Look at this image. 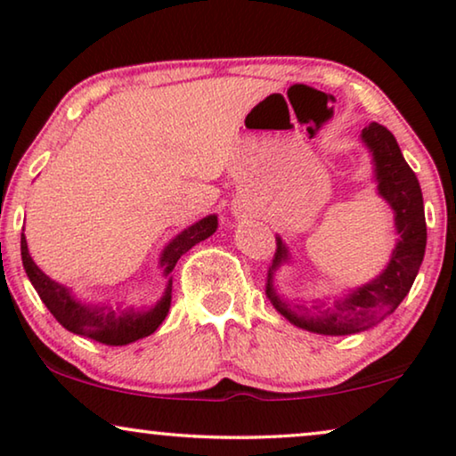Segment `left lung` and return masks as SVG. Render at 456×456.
<instances>
[{"instance_id":"obj_1","label":"left lung","mask_w":456,"mask_h":456,"mask_svg":"<svg viewBox=\"0 0 456 456\" xmlns=\"http://www.w3.org/2000/svg\"><path fill=\"white\" fill-rule=\"evenodd\" d=\"M361 142L371 153L378 195L395 211L398 239L392 248L388 265L370 282L346 290L332 303L315 301L314 305L286 301L273 286L276 272L292 261L290 248L280 236H276L278 248L267 270L265 295L273 309L297 328L314 334L346 336L376 326L407 297L426 255L428 230L421 186L415 172L404 161L395 134L382 124L371 122L370 126L361 130Z\"/></svg>"}]
</instances>
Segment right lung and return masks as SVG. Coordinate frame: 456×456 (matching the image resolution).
<instances>
[{
	"label": "right lung",
	"instance_id": "add662e5",
	"mask_svg": "<svg viewBox=\"0 0 456 456\" xmlns=\"http://www.w3.org/2000/svg\"><path fill=\"white\" fill-rule=\"evenodd\" d=\"M217 230V216H205L203 220L184 228L183 232L174 236V239L164 247L159 255V270L166 278L164 295L153 307L149 309H134V307H110V305H99L91 301H83L68 286L55 282L47 276L45 272L39 270L33 257L28 253L27 236H20V255L24 272L35 286L37 295L45 303V307L52 311V315L64 326L68 332L85 336L102 345L110 346H124L130 342L145 338L153 334L166 320L167 311L172 303V270L176 261L183 255L201 242L209 239Z\"/></svg>",
	"mask_w": 456,
	"mask_h": 456
}]
</instances>
